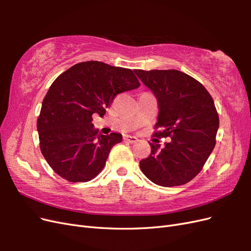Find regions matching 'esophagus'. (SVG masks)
I'll return each instance as SVG.
<instances>
[{"instance_id": "34e87169", "label": "esophagus", "mask_w": 251, "mask_h": 251, "mask_svg": "<svg viewBox=\"0 0 251 251\" xmlns=\"http://www.w3.org/2000/svg\"><path fill=\"white\" fill-rule=\"evenodd\" d=\"M124 140L125 141H126V142H128V143H135V142H137L138 141V139L135 137V136H131V135H126V136H125L124 137Z\"/></svg>"}]
</instances>
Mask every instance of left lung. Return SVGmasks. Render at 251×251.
Wrapping results in <instances>:
<instances>
[{
  "instance_id": "1",
  "label": "left lung",
  "mask_w": 251,
  "mask_h": 251,
  "mask_svg": "<svg viewBox=\"0 0 251 251\" xmlns=\"http://www.w3.org/2000/svg\"><path fill=\"white\" fill-rule=\"evenodd\" d=\"M157 98L159 128L153 136L171 137L163 149L150 143L151 154L139 162L155 184L183 185L198 175L216 146L219 115L202 83L178 70H135Z\"/></svg>"
}]
</instances>
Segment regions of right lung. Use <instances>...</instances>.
Instances as JSON below:
<instances>
[{"label":"right lung","mask_w":251,"mask_h":251,"mask_svg":"<svg viewBox=\"0 0 251 251\" xmlns=\"http://www.w3.org/2000/svg\"><path fill=\"white\" fill-rule=\"evenodd\" d=\"M140 86L131 69L97 60L69 68L53 81L37 118L42 154L58 176L87 182L101 172L123 135H101L92 115L103 116L117 94Z\"/></svg>","instance_id":"1"}]
</instances>
